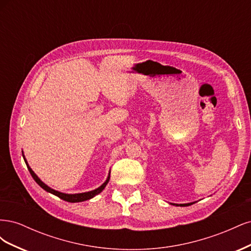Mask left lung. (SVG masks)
Returning <instances> with one entry per match:
<instances>
[{"label":"left lung","mask_w":251,"mask_h":251,"mask_svg":"<svg viewBox=\"0 0 251 251\" xmlns=\"http://www.w3.org/2000/svg\"><path fill=\"white\" fill-rule=\"evenodd\" d=\"M192 204H194V202L186 203V204H174L173 203V205H176V206H189V205H192Z\"/></svg>","instance_id":"8db88e82"}]
</instances>
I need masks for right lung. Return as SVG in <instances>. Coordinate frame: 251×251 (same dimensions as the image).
Wrapping results in <instances>:
<instances>
[{"mask_svg": "<svg viewBox=\"0 0 251 251\" xmlns=\"http://www.w3.org/2000/svg\"><path fill=\"white\" fill-rule=\"evenodd\" d=\"M23 158H24L25 163H26L27 168H28V171L30 172V174H31V176H32V178L34 179V181L36 182V183L39 184L43 189H45V191H46V192L51 193V194H53V195H55V196L58 197V198L63 199V200H65V201H67V202L75 203V202H82V201H86V200H89V199H92L93 197H95L96 195H98V194L101 193V192L103 191V188L105 187V185L108 184V182H109V180H110V173H109V176H108L107 180H105L104 183H102L98 188L94 189V191L87 192V193H80V194H64V193L57 192V191H55V189H53V188L49 187L48 185L45 184L44 182H43L39 177L36 176L35 173L31 170V168H30V166L28 165L27 160H26V158H25L24 154H23Z\"/></svg>", "mask_w": 251, "mask_h": 251, "instance_id": "obj_1", "label": "right lung"}]
</instances>
